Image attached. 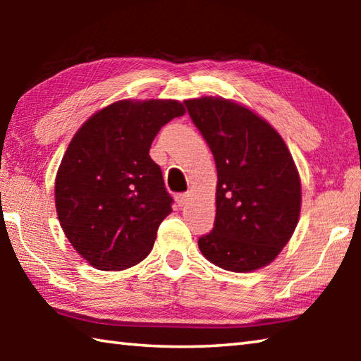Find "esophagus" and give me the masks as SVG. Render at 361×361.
Listing matches in <instances>:
<instances>
[{
  "mask_svg": "<svg viewBox=\"0 0 361 361\" xmlns=\"http://www.w3.org/2000/svg\"><path fill=\"white\" fill-rule=\"evenodd\" d=\"M188 199H189V194H176L175 195V202L178 204V207H183L188 204Z\"/></svg>",
  "mask_w": 361,
  "mask_h": 361,
  "instance_id": "esophagus-1",
  "label": "esophagus"
}]
</instances>
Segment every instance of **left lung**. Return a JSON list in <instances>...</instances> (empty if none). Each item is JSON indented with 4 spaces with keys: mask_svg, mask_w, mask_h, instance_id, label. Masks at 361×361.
Here are the masks:
<instances>
[{
    "mask_svg": "<svg viewBox=\"0 0 361 361\" xmlns=\"http://www.w3.org/2000/svg\"><path fill=\"white\" fill-rule=\"evenodd\" d=\"M215 157L216 216L199 248L212 264L253 272L277 258L301 213V178L280 133L223 97L185 100Z\"/></svg>",
    "mask_w": 361,
    "mask_h": 361,
    "instance_id": "1",
    "label": "left lung"
}]
</instances>
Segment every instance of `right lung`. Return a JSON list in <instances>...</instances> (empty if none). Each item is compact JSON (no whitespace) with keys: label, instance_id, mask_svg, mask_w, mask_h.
<instances>
[{"label":"right lung","instance_id":"obj_1","mask_svg":"<svg viewBox=\"0 0 361 361\" xmlns=\"http://www.w3.org/2000/svg\"><path fill=\"white\" fill-rule=\"evenodd\" d=\"M185 113L178 100H119L71 138L56 176V209L90 266L122 271L149 255L173 202L149 148L161 127Z\"/></svg>","mask_w":361,"mask_h":361}]
</instances>
